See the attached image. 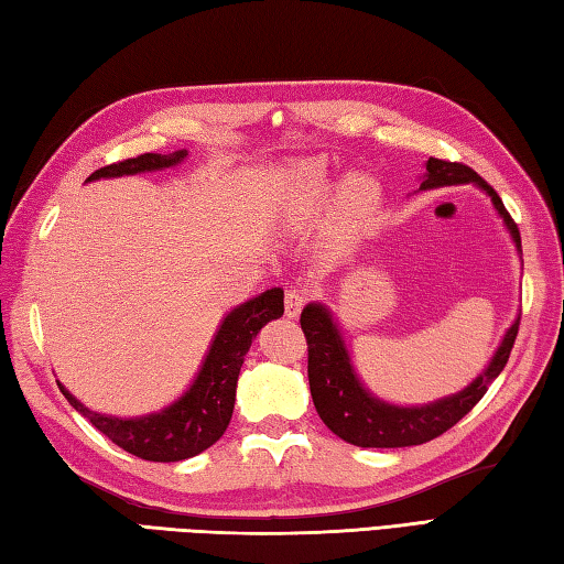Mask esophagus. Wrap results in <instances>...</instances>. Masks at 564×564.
<instances>
[{
  "instance_id": "1",
  "label": "esophagus",
  "mask_w": 564,
  "mask_h": 564,
  "mask_svg": "<svg viewBox=\"0 0 564 564\" xmlns=\"http://www.w3.org/2000/svg\"><path fill=\"white\" fill-rule=\"evenodd\" d=\"M306 302H308V292L304 286H290V290L284 292V314L290 318H296Z\"/></svg>"
}]
</instances>
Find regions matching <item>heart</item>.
<instances>
[{"label":"heart","instance_id":"obj_1","mask_svg":"<svg viewBox=\"0 0 564 564\" xmlns=\"http://www.w3.org/2000/svg\"><path fill=\"white\" fill-rule=\"evenodd\" d=\"M326 170L324 165L312 163L304 165L296 175V202H294V214L299 221H308L318 214L321 206L326 199ZM372 202V189L365 180H350L340 192V204L346 212H362L367 204Z\"/></svg>","mask_w":564,"mask_h":564}]
</instances>
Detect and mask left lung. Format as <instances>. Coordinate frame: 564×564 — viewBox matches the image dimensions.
<instances>
[{
    "label": "left lung",
    "instance_id": "obj_1",
    "mask_svg": "<svg viewBox=\"0 0 564 564\" xmlns=\"http://www.w3.org/2000/svg\"><path fill=\"white\" fill-rule=\"evenodd\" d=\"M426 170L429 175L426 182L421 185L423 189L463 185V182H475V185L485 189L494 206H497V212L503 216V221H507L516 246L521 248L519 226H516L499 194L494 192V187L487 185L473 167H467L463 163H451V160L429 158ZM299 324H302L308 348V389H312V399L321 421H324L338 438L352 445L409 447L438 438V435L451 431L459 419H465L467 413L477 406V401L487 394L491 379L499 377L503 367H507L516 336H519L521 318L509 328L507 338H503L501 348L494 355V360L485 375L477 377L475 382L463 389L459 394L416 409L389 406L384 401L367 394V389L358 382V377L352 372L348 350L340 340V333L324 306L308 304L302 312Z\"/></svg>",
    "mask_w": 564,
    "mask_h": 564
}]
</instances>
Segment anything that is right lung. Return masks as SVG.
Segmentation results:
<instances>
[{"label": "right lung", "instance_id": "obj_1", "mask_svg": "<svg viewBox=\"0 0 564 564\" xmlns=\"http://www.w3.org/2000/svg\"><path fill=\"white\" fill-rule=\"evenodd\" d=\"M185 155V151L170 155L143 153L95 170L87 177V182L99 177L135 175V172L145 170H163L180 163ZM282 314L284 294L278 286L234 308V312L224 318L221 328H218L209 355H206V360L202 365V372L194 379L189 392L165 411L151 413V416H101V413L85 409L70 392H65L63 387L61 392L79 413H83L91 426L99 433H105L111 443L123 447L126 453L148 459V463H177V459L194 457L206 451V447H212L228 429L236 404L238 372L240 367H243V358L250 350V343L268 321L280 318Z\"/></svg>", "mask_w": 564, "mask_h": 564}]
</instances>
